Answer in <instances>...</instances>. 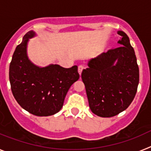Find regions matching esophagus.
Returning <instances> with one entry per match:
<instances>
[{
    "instance_id": "1",
    "label": "esophagus",
    "mask_w": 151,
    "mask_h": 151,
    "mask_svg": "<svg viewBox=\"0 0 151 151\" xmlns=\"http://www.w3.org/2000/svg\"><path fill=\"white\" fill-rule=\"evenodd\" d=\"M83 68H83V66H82V65L78 66V72H79L80 75H81V73H82V71H83Z\"/></svg>"
}]
</instances>
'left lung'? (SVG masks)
Listing matches in <instances>:
<instances>
[{
	"label": "left lung",
	"instance_id": "obj_1",
	"mask_svg": "<svg viewBox=\"0 0 151 151\" xmlns=\"http://www.w3.org/2000/svg\"><path fill=\"white\" fill-rule=\"evenodd\" d=\"M117 34L121 37L118 43L123 46L91 59L81 73L90 108L101 117H111L126 110L136 95L139 83L134 48L124 31Z\"/></svg>",
	"mask_w": 151,
	"mask_h": 151
}]
</instances>
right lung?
Returning <instances> with one entry per match:
<instances>
[{"mask_svg":"<svg viewBox=\"0 0 151 151\" xmlns=\"http://www.w3.org/2000/svg\"><path fill=\"white\" fill-rule=\"evenodd\" d=\"M29 31L17 45L12 57L9 79L15 100L22 108L36 116H50L60 111L70 86L79 79L78 66L64 68L58 64L39 68L27 56Z\"/></svg>","mask_w":151,"mask_h":151,"instance_id":"add662e5","label":"right lung"}]
</instances>
